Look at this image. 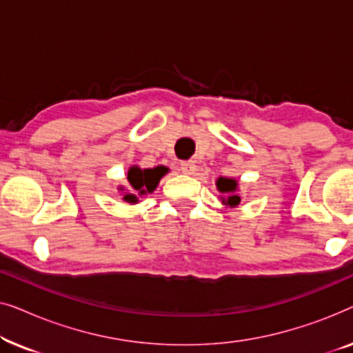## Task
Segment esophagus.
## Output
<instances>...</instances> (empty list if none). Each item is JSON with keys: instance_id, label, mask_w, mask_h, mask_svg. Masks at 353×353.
<instances>
[{"instance_id": "esophagus-1", "label": "esophagus", "mask_w": 353, "mask_h": 353, "mask_svg": "<svg viewBox=\"0 0 353 353\" xmlns=\"http://www.w3.org/2000/svg\"><path fill=\"white\" fill-rule=\"evenodd\" d=\"M180 168H181V172L185 173V175H192V173L196 172V162H192V161H183V162L180 163Z\"/></svg>"}]
</instances>
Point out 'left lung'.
I'll list each match as a JSON object with an SVG mask.
<instances>
[{"label":"left lung","mask_w":353,"mask_h":353,"mask_svg":"<svg viewBox=\"0 0 353 353\" xmlns=\"http://www.w3.org/2000/svg\"><path fill=\"white\" fill-rule=\"evenodd\" d=\"M236 183L234 180H231V178H219V181H216V188H219L220 192H228V194H231V192L236 191ZM241 201L239 196H228V201H226V204L228 205H238Z\"/></svg>","instance_id":"8db88e82"}]
</instances>
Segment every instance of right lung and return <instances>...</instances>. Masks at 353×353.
<instances>
[{
  "label": "right lung",
  "mask_w": 353,
  "mask_h": 353,
  "mask_svg": "<svg viewBox=\"0 0 353 353\" xmlns=\"http://www.w3.org/2000/svg\"><path fill=\"white\" fill-rule=\"evenodd\" d=\"M167 173L165 167H156V168H146V170H141V168L133 167L130 168L128 172V181L133 188V194H125L123 199L128 202H137L138 194L143 196L146 192H152L156 190L161 178Z\"/></svg>",
  "instance_id": "obj_1"
}]
</instances>
